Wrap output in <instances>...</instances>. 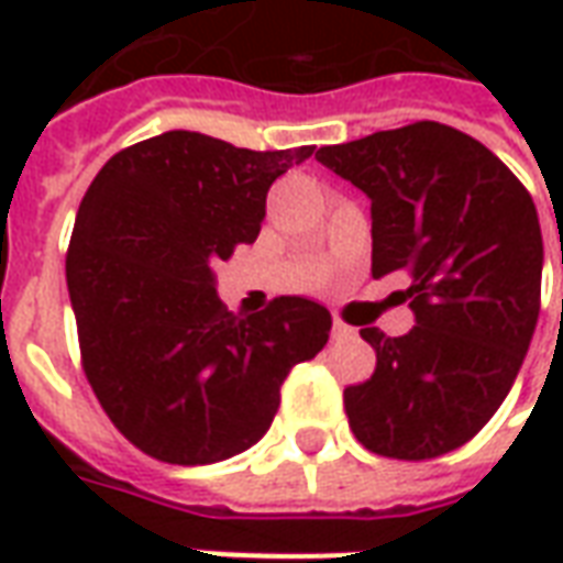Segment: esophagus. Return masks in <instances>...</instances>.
<instances>
[{
	"mask_svg": "<svg viewBox=\"0 0 563 563\" xmlns=\"http://www.w3.org/2000/svg\"><path fill=\"white\" fill-rule=\"evenodd\" d=\"M331 338H334V341H346V338H355V329L353 325H346V322H341V319H334V322H331Z\"/></svg>",
	"mask_w": 563,
	"mask_h": 563,
	"instance_id": "1",
	"label": "esophagus"
}]
</instances>
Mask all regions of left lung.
<instances>
[{
  "mask_svg": "<svg viewBox=\"0 0 563 563\" xmlns=\"http://www.w3.org/2000/svg\"><path fill=\"white\" fill-rule=\"evenodd\" d=\"M371 198V274H404L416 325L362 329L377 367L343 389L355 440L398 461L440 459L495 416L540 317L543 234L531 192L492 150L434 120L319 147Z\"/></svg>",
  "mask_w": 563,
  "mask_h": 563,
  "instance_id": "left-lung-1",
  "label": "left lung"
}]
</instances>
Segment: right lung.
<instances>
[{
	"mask_svg": "<svg viewBox=\"0 0 563 563\" xmlns=\"http://www.w3.org/2000/svg\"><path fill=\"white\" fill-rule=\"evenodd\" d=\"M313 147L246 150L174 129L104 162L80 201L66 283L80 365L132 446L213 464L262 440L331 313L280 295L253 317L217 298V265L253 244L271 184Z\"/></svg>",
	"mask_w": 563,
	"mask_h": 563,
	"instance_id": "add662e5",
	"label": "right lung"
}]
</instances>
